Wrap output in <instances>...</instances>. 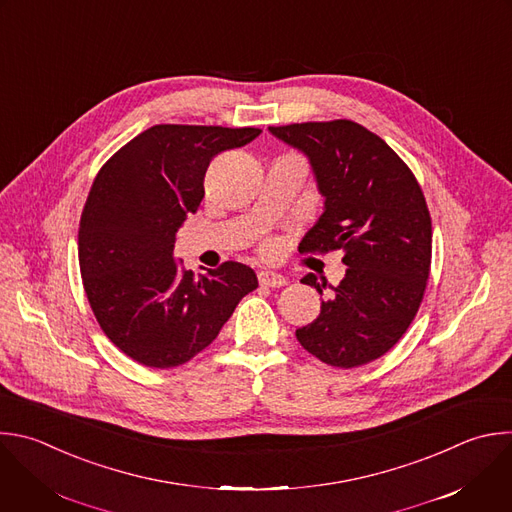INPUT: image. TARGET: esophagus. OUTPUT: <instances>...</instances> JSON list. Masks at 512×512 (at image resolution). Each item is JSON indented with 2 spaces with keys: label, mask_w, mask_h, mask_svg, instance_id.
<instances>
[{
  "label": "esophagus",
  "mask_w": 512,
  "mask_h": 512,
  "mask_svg": "<svg viewBox=\"0 0 512 512\" xmlns=\"http://www.w3.org/2000/svg\"><path fill=\"white\" fill-rule=\"evenodd\" d=\"M259 283L265 287H283L287 283V279L281 273L275 271H261L259 273Z\"/></svg>",
  "instance_id": "obj_1"
}]
</instances>
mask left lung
<instances>
[{
    "mask_svg": "<svg viewBox=\"0 0 512 512\" xmlns=\"http://www.w3.org/2000/svg\"><path fill=\"white\" fill-rule=\"evenodd\" d=\"M303 152L323 213L299 253L342 249L346 277L321 301L317 319L295 331L299 344L335 368H356L392 350L410 327L426 289L432 223L418 181L374 132L352 120L269 126ZM301 283L323 295L307 273Z\"/></svg>",
    "mask_w": 512,
    "mask_h": 512,
    "instance_id": "1",
    "label": "left lung"
}]
</instances>
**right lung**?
<instances>
[{
    "instance_id": "obj_1",
    "label": "right lung",
    "mask_w": 512,
    "mask_h": 512,
    "mask_svg": "<svg viewBox=\"0 0 512 512\" xmlns=\"http://www.w3.org/2000/svg\"><path fill=\"white\" fill-rule=\"evenodd\" d=\"M259 128L156 124L124 144L90 189L78 233L80 273L110 342L148 368L203 352L257 289L251 267L223 263L195 277L173 259L177 231L205 197L211 160Z\"/></svg>"
}]
</instances>
